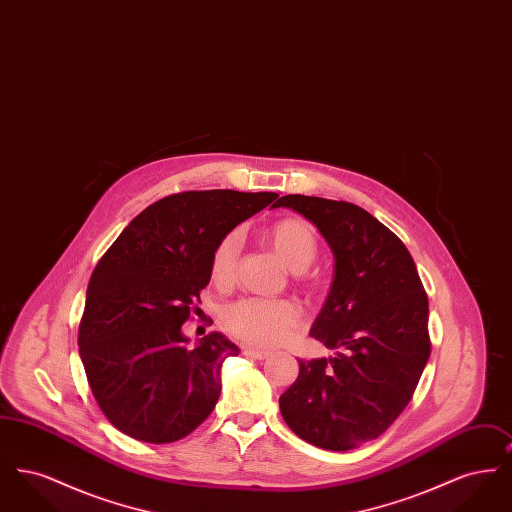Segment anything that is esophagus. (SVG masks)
<instances>
[{
	"instance_id": "1",
	"label": "esophagus",
	"mask_w": 512,
	"mask_h": 512,
	"mask_svg": "<svg viewBox=\"0 0 512 512\" xmlns=\"http://www.w3.org/2000/svg\"><path fill=\"white\" fill-rule=\"evenodd\" d=\"M244 353L245 357H251V359H257V361H261V359H267L268 351H263V349H255V347H244Z\"/></svg>"
}]
</instances>
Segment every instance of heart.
<instances>
[{
    "instance_id": "1",
    "label": "heart",
    "mask_w": 512,
    "mask_h": 512,
    "mask_svg": "<svg viewBox=\"0 0 512 512\" xmlns=\"http://www.w3.org/2000/svg\"><path fill=\"white\" fill-rule=\"evenodd\" d=\"M265 238L293 272H303L311 267L320 251L317 228L301 217L276 220L265 232ZM238 251L240 240L236 234L224 236L213 249L209 274L220 288L234 282ZM220 318L232 336L251 345L274 347L292 338L303 315L295 303L286 299L245 297L228 305Z\"/></svg>"
}]
</instances>
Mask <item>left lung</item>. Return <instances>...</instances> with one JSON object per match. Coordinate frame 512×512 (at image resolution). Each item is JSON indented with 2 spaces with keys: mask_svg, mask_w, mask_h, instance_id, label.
I'll return each mask as SVG.
<instances>
[{
  "mask_svg": "<svg viewBox=\"0 0 512 512\" xmlns=\"http://www.w3.org/2000/svg\"><path fill=\"white\" fill-rule=\"evenodd\" d=\"M332 247L336 274L311 336L336 357L299 361L280 413L301 439L349 451L382 436L413 399L430 357L428 295L405 244L359 205L284 195Z\"/></svg>",
  "mask_w": 512,
  "mask_h": 512,
  "instance_id": "1",
  "label": "left lung"
}]
</instances>
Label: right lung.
Wrapping results in <instances>:
<instances>
[{
	"label": "right lung",
	"instance_id": "add662e5",
	"mask_svg": "<svg viewBox=\"0 0 512 512\" xmlns=\"http://www.w3.org/2000/svg\"><path fill=\"white\" fill-rule=\"evenodd\" d=\"M276 197L234 190L167 195L99 259L78 345L99 409L122 434L171 443L213 413L220 366L240 349L219 332L190 347L182 324L211 280L215 245Z\"/></svg>",
	"mask_w": 512,
	"mask_h": 512
}]
</instances>
